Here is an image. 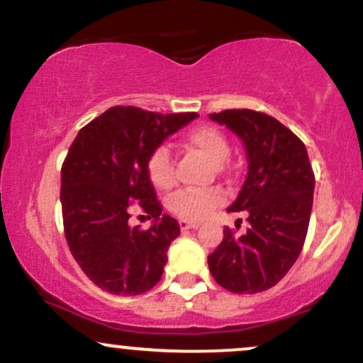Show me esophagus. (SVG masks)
Returning <instances> with one entry per match:
<instances>
[{"label":"esophagus","mask_w":363,"mask_h":363,"mask_svg":"<svg viewBox=\"0 0 363 363\" xmlns=\"http://www.w3.org/2000/svg\"><path fill=\"white\" fill-rule=\"evenodd\" d=\"M179 227H181V230H189V228H198L199 223L189 222V220H181V222H179Z\"/></svg>","instance_id":"1"}]
</instances>
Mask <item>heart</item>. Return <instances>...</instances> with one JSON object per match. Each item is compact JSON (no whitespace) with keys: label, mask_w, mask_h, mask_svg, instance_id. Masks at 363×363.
<instances>
[{"label":"heart","mask_w":363,"mask_h":363,"mask_svg":"<svg viewBox=\"0 0 363 363\" xmlns=\"http://www.w3.org/2000/svg\"><path fill=\"white\" fill-rule=\"evenodd\" d=\"M187 150L199 153L211 165H222L230 155V147L222 131L213 126H198L187 131L182 140ZM148 176L153 186L158 189H169L174 184V165L167 148L160 147L148 158ZM223 198L218 191H177L170 196L169 208L177 216L184 220H203L206 218L216 206L222 205Z\"/></svg>","instance_id":"b5f03b06"}]
</instances>
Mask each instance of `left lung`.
Here are the masks:
<instances>
[{"instance_id": "obj_1", "label": "left lung", "mask_w": 363, "mask_h": 363, "mask_svg": "<svg viewBox=\"0 0 363 363\" xmlns=\"http://www.w3.org/2000/svg\"><path fill=\"white\" fill-rule=\"evenodd\" d=\"M242 141L247 176L227 211H247L249 227L230 228L208 256L218 285L234 294H257L277 285L297 261L309 228L314 172L306 145L272 116L251 109L210 114Z\"/></svg>"}]
</instances>
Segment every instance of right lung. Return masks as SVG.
<instances>
[{"mask_svg":"<svg viewBox=\"0 0 363 363\" xmlns=\"http://www.w3.org/2000/svg\"><path fill=\"white\" fill-rule=\"evenodd\" d=\"M196 118L119 106L78 131L61 169L62 222L74 261L99 289L140 295L160 281L181 228L162 213L148 158ZM135 201L154 218L148 231L127 223Z\"/></svg>","mask_w":363,"mask_h":363,"instance_id":"add662e5","label":"right lung"}]
</instances>
